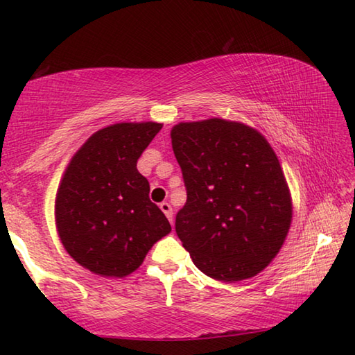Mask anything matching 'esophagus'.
<instances>
[{
	"instance_id": "34e87169",
	"label": "esophagus",
	"mask_w": 355,
	"mask_h": 355,
	"mask_svg": "<svg viewBox=\"0 0 355 355\" xmlns=\"http://www.w3.org/2000/svg\"><path fill=\"white\" fill-rule=\"evenodd\" d=\"M159 208L163 209V213L167 216V219H169L171 224H172L173 219H172V207H171V203L163 202V203H161V205H159Z\"/></svg>"
}]
</instances>
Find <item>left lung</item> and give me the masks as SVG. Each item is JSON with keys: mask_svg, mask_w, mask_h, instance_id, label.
I'll return each mask as SVG.
<instances>
[{"mask_svg": "<svg viewBox=\"0 0 355 355\" xmlns=\"http://www.w3.org/2000/svg\"><path fill=\"white\" fill-rule=\"evenodd\" d=\"M186 203L175 232L208 277L239 282L279 254L291 224V197L268 141L243 123L209 119L172 128Z\"/></svg>", "mask_w": 355, "mask_h": 355, "instance_id": "8db88e82", "label": "left lung"}]
</instances>
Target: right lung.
I'll list each match as a JSON object with an SVG mask.
<instances>
[{
	"label": "right lung",
	"mask_w": 355,
	"mask_h": 355,
	"mask_svg": "<svg viewBox=\"0 0 355 355\" xmlns=\"http://www.w3.org/2000/svg\"><path fill=\"white\" fill-rule=\"evenodd\" d=\"M161 123H116L97 131L71 158L56 196L59 238L75 261L103 277H123L171 232L150 200L137 159Z\"/></svg>",
	"instance_id": "add662e5"
}]
</instances>
